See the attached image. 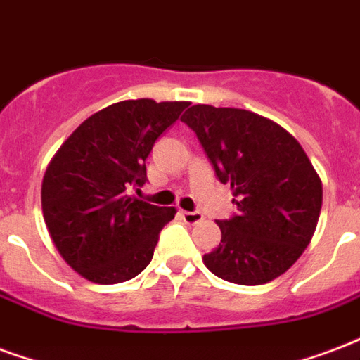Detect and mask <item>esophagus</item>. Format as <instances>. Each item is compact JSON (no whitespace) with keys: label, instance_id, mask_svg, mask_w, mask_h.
I'll return each mask as SVG.
<instances>
[{"label":"esophagus","instance_id":"34e87169","mask_svg":"<svg viewBox=\"0 0 360 360\" xmlns=\"http://www.w3.org/2000/svg\"><path fill=\"white\" fill-rule=\"evenodd\" d=\"M181 217L185 219V223L198 224L200 221H204V215L200 211H181Z\"/></svg>","mask_w":360,"mask_h":360}]
</instances>
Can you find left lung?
Wrapping results in <instances>:
<instances>
[{"instance_id": "obj_1", "label": "left lung", "mask_w": 360, "mask_h": 360, "mask_svg": "<svg viewBox=\"0 0 360 360\" xmlns=\"http://www.w3.org/2000/svg\"><path fill=\"white\" fill-rule=\"evenodd\" d=\"M181 120L238 205V215L217 223L221 243L204 264L238 285L279 278L300 259L319 221L323 183L308 155L278 122L245 109L198 103Z\"/></svg>"}]
</instances>
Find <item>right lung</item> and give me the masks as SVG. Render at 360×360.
Listing matches in <instances>:
<instances>
[{
	"label": "right lung",
	"mask_w": 360,
	"mask_h": 360,
	"mask_svg": "<svg viewBox=\"0 0 360 360\" xmlns=\"http://www.w3.org/2000/svg\"><path fill=\"white\" fill-rule=\"evenodd\" d=\"M185 107L188 101H119L89 117L52 156L41 185L43 217L62 259L84 279L122 283L149 266L175 207L128 192L143 186L153 145Z\"/></svg>",
	"instance_id": "1"
}]
</instances>
